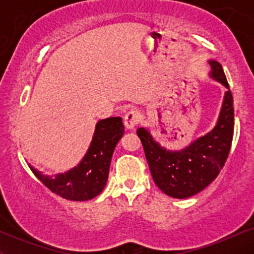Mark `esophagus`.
<instances>
[{"label": "esophagus", "instance_id": "obj_1", "mask_svg": "<svg viewBox=\"0 0 254 254\" xmlns=\"http://www.w3.org/2000/svg\"><path fill=\"white\" fill-rule=\"evenodd\" d=\"M139 122V113L135 110H131L124 116V125L127 130H133Z\"/></svg>", "mask_w": 254, "mask_h": 254}]
</instances>
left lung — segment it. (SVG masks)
I'll return each mask as SVG.
<instances>
[{"label":"left lung","instance_id":"left-lung-1","mask_svg":"<svg viewBox=\"0 0 254 254\" xmlns=\"http://www.w3.org/2000/svg\"><path fill=\"white\" fill-rule=\"evenodd\" d=\"M209 64L210 76L227 88L217 123L210 132L182 150H167L157 143L147 129H137L156 186L167 196L179 199L194 196L214 182L226 164L232 147L233 95L222 65L217 61H209Z\"/></svg>","mask_w":254,"mask_h":254}]
</instances>
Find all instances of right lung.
<instances>
[{
    "instance_id": "right-lung-1",
    "label": "right lung",
    "mask_w": 254,
    "mask_h": 254,
    "mask_svg": "<svg viewBox=\"0 0 254 254\" xmlns=\"http://www.w3.org/2000/svg\"><path fill=\"white\" fill-rule=\"evenodd\" d=\"M124 133L121 117L101 119L97 123L88 151L82 161L72 170L55 177L44 174L31 167L38 179L49 190L68 200H88L104 190L110 172L113 150Z\"/></svg>"
}]
</instances>
